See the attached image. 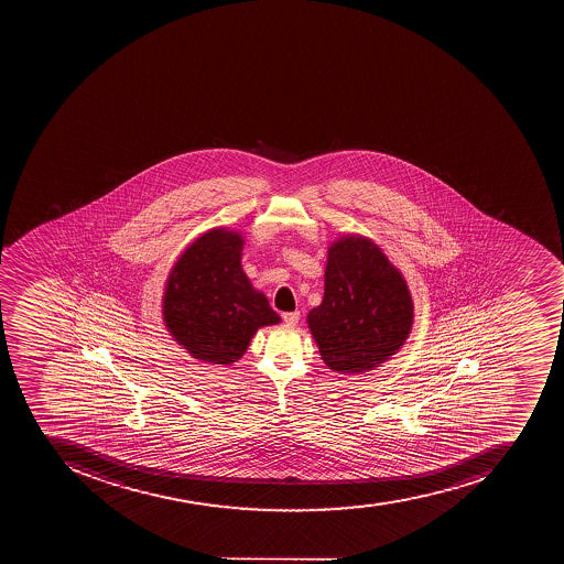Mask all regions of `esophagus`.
Listing matches in <instances>:
<instances>
[{
  "instance_id": "obj_1",
  "label": "esophagus",
  "mask_w": 564,
  "mask_h": 564,
  "mask_svg": "<svg viewBox=\"0 0 564 564\" xmlns=\"http://www.w3.org/2000/svg\"><path fill=\"white\" fill-rule=\"evenodd\" d=\"M282 319H284V323L289 324V326H296L297 321H300V312H285V314L282 315Z\"/></svg>"
}]
</instances>
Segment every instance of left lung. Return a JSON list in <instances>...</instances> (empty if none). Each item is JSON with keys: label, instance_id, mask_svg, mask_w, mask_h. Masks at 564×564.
<instances>
[{"label": "left lung", "instance_id": "8db88e82", "mask_svg": "<svg viewBox=\"0 0 564 564\" xmlns=\"http://www.w3.org/2000/svg\"><path fill=\"white\" fill-rule=\"evenodd\" d=\"M414 305L402 271L370 238L332 241L324 296L306 315L324 364L338 373H365L402 349L413 329Z\"/></svg>", "mask_w": 564, "mask_h": 564}]
</instances>
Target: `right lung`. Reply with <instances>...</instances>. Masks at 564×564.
I'll list each match as a JSON object with an SVG mask.
<instances>
[{
	"instance_id": "right-lung-1",
	"label": "right lung",
	"mask_w": 564,
	"mask_h": 564,
	"mask_svg": "<svg viewBox=\"0 0 564 564\" xmlns=\"http://www.w3.org/2000/svg\"><path fill=\"white\" fill-rule=\"evenodd\" d=\"M243 245L241 232L214 227L183 250L165 280V329L205 364H235L259 328L280 323L241 267Z\"/></svg>"
}]
</instances>
